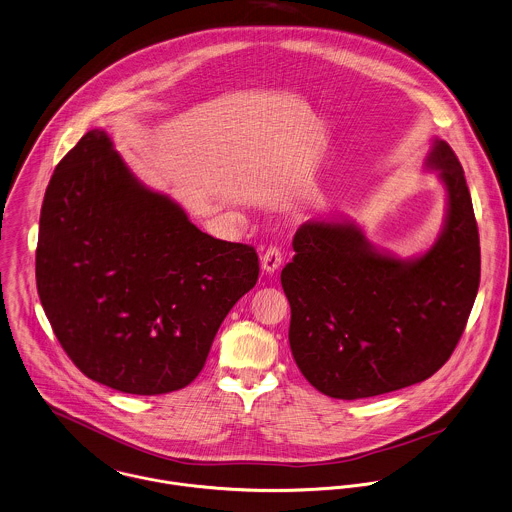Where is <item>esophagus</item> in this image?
Here are the masks:
<instances>
[{"label": "esophagus", "mask_w": 512, "mask_h": 512, "mask_svg": "<svg viewBox=\"0 0 512 512\" xmlns=\"http://www.w3.org/2000/svg\"><path fill=\"white\" fill-rule=\"evenodd\" d=\"M283 261V253L279 247H269L263 257H261V267L265 273H275L281 267Z\"/></svg>", "instance_id": "34e87169"}]
</instances>
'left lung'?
I'll list each match as a JSON object with an SVG mask.
<instances>
[{"label":"left lung","instance_id":"left-lung-1","mask_svg":"<svg viewBox=\"0 0 512 512\" xmlns=\"http://www.w3.org/2000/svg\"><path fill=\"white\" fill-rule=\"evenodd\" d=\"M425 168L447 192L439 237L417 257L376 249L348 219L314 217L293 239L281 273L289 342L324 396L360 400L433 376L455 350L481 279V247L463 168L435 138Z\"/></svg>","mask_w":512,"mask_h":512}]
</instances>
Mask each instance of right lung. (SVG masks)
<instances>
[{
  "label": "right lung",
  "mask_w": 512,
  "mask_h": 512,
  "mask_svg": "<svg viewBox=\"0 0 512 512\" xmlns=\"http://www.w3.org/2000/svg\"><path fill=\"white\" fill-rule=\"evenodd\" d=\"M35 277L57 340L87 378L158 396L202 372L223 318L257 283L259 257L200 231L95 128L51 176Z\"/></svg>",
  "instance_id": "right-lung-1"
}]
</instances>
